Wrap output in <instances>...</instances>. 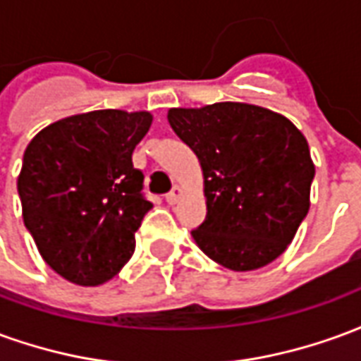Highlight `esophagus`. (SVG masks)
Returning <instances> with one entry per match:
<instances>
[{
	"label": "esophagus",
	"mask_w": 361,
	"mask_h": 361,
	"mask_svg": "<svg viewBox=\"0 0 361 361\" xmlns=\"http://www.w3.org/2000/svg\"><path fill=\"white\" fill-rule=\"evenodd\" d=\"M180 197H181V189L176 185V188H173L170 193H166V203L176 204L178 201H180Z\"/></svg>",
	"instance_id": "34e87169"
}]
</instances>
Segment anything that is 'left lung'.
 Segmentation results:
<instances>
[{
    "mask_svg": "<svg viewBox=\"0 0 361 361\" xmlns=\"http://www.w3.org/2000/svg\"><path fill=\"white\" fill-rule=\"evenodd\" d=\"M168 121L201 162L207 219L191 235L204 255L238 272L282 255L310 211L315 176L302 131L243 102L172 108Z\"/></svg>",
    "mask_w": 361,
    "mask_h": 361,
    "instance_id": "left-lung-1",
    "label": "left lung"
}]
</instances>
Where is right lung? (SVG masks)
Segmentation results:
<instances>
[{"label":"right lung","instance_id":"add662e5","mask_svg":"<svg viewBox=\"0 0 361 361\" xmlns=\"http://www.w3.org/2000/svg\"><path fill=\"white\" fill-rule=\"evenodd\" d=\"M149 111L94 110L44 127L28 142L17 189L25 226L48 265L79 286L118 274L152 203L133 150Z\"/></svg>","mask_w":361,"mask_h":361}]
</instances>
